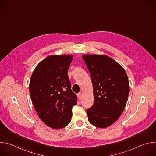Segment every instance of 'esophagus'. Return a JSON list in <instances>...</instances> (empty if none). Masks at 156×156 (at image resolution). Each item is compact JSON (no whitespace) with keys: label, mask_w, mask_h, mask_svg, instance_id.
Listing matches in <instances>:
<instances>
[{"label":"esophagus","mask_w":156,"mask_h":156,"mask_svg":"<svg viewBox=\"0 0 156 156\" xmlns=\"http://www.w3.org/2000/svg\"><path fill=\"white\" fill-rule=\"evenodd\" d=\"M77 96H78V98L79 100H81V99H82V94H81V93H78V95H77Z\"/></svg>","instance_id":"1"}]
</instances>
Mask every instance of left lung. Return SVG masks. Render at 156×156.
I'll list each match as a JSON object with an SVG mask.
<instances>
[{
    "label": "left lung",
    "mask_w": 156,
    "mask_h": 156,
    "mask_svg": "<svg viewBox=\"0 0 156 156\" xmlns=\"http://www.w3.org/2000/svg\"><path fill=\"white\" fill-rule=\"evenodd\" d=\"M93 86L94 104L86 110L88 120L98 128H107L120 117L126 106L129 85L126 72L105 55H83Z\"/></svg>",
    "instance_id": "obj_1"
}]
</instances>
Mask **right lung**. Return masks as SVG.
Returning <instances> with one entry per match:
<instances>
[{
	"instance_id": "right-lung-1",
	"label": "right lung",
	"mask_w": 156,
	"mask_h": 156,
	"mask_svg": "<svg viewBox=\"0 0 156 156\" xmlns=\"http://www.w3.org/2000/svg\"><path fill=\"white\" fill-rule=\"evenodd\" d=\"M73 57L49 55L37 64L31 76L29 90L34 107L40 119L53 129L70 122L72 107L77 104L68 76Z\"/></svg>"
}]
</instances>
